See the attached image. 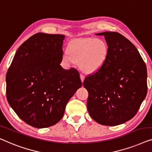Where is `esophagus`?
<instances>
[{
    "label": "esophagus",
    "instance_id": "1",
    "mask_svg": "<svg viewBox=\"0 0 152 152\" xmlns=\"http://www.w3.org/2000/svg\"><path fill=\"white\" fill-rule=\"evenodd\" d=\"M80 77L81 81H82V82H83V80H84V78H85V75H84V74H83L81 73V74H80Z\"/></svg>",
    "mask_w": 152,
    "mask_h": 152
}]
</instances>
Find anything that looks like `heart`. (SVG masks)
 Wrapping results in <instances>:
<instances>
[{
	"mask_svg": "<svg viewBox=\"0 0 152 152\" xmlns=\"http://www.w3.org/2000/svg\"><path fill=\"white\" fill-rule=\"evenodd\" d=\"M109 47L105 41L96 38H83L71 41L67 52L63 53L65 63H78L81 71L86 74L97 72L107 61Z\"/></svg>",
	"mask_w": 152,
	"mask_h": 152,
	"instance_id": "b5f03b06",
	"label": "heart"
}]
</instances>
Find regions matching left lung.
<instances>
[{
	"instance_id": "obj_1",
	"label": "left lung",
	"mask_w": 152,
	"mask_h": 152,
	"mask_svg": "<svg viewBox=\"0 0 152 152\" xmlns=\"http://www.w3.org/2000/svg\"><path fill=\"white\" fill-rule=\"evenodd\" d=\"M96 35L104 36L109 56L103 67L83 81L89 93L87 110L98 123L118 125L135 116L146 97V65L136 47L122 34L106 31Z\"/></svg>"
}]
</instances>
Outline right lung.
Returning <instances> with one entry per match:
<instances>
[{"instance_id": "add662e5", "label": "right lung", "mask_w": 152, "mask_h": 152, "mask_svg": "<svg viewBox=\"0 0 152 152\" xmlns=\"http://www.w3.org/2000/svg\"><path fill=\"white\" fill-rule=\"evenodd\" d=\"M65 37L34 34L16 51L7 72V101L19 118L34 127H48L61 121L67 102L82 86L78 70L60 65Z\"/></svg>"}]
</instances>
